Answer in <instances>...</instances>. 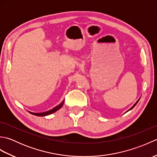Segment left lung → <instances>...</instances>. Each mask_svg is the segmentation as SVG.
<instances>
[{
  "instance_id": "1",
  "label": "left lung",
  "mask_w": 157,
  "mask_h": 157,
  "mask_svg": "<svg viewBox=\"0 0 157 157\" xmlns=\"http://www.w3.org/2000/svg\"><path fill=\"white\" fill-rule=\"evenodd\" d=\"M139 100H140V99H139ZM139 100H138V101H137V102H136V103H135V104H134V105H133V106H132V107H131V109H129V110H128V111H130V110H131V109H133V108H134V106H136V105H137V103H138V101H139Z\"/></svg>"
}]
</instances>
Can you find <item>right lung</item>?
Returning a JSON list of instances; mask_svg holds the SVG:
<instances>
[{
  "label": "right lung",
  "mask_w": 157,
  "mask_h": 157,
  "mask_svg": "<svg viewBox=\"0 0 157 157\" xmlns=\"http://www.w3.org/2000/svg\"><path fill=\"white\" fill-rule=\"evenodd\" d=\"M63 103H64V101H63L61 104H60L59 105L55 106V108H53L51 110H49V111H46V112H44V113H32V112H29V113H31V114L32 115H36V116H46V115H51L52 114V113L56 112V111H58V110L59 109H61L62 107V106L63 105Z\"/></svg>",
  "instance_id": "obj_1"
}]
</instances>
